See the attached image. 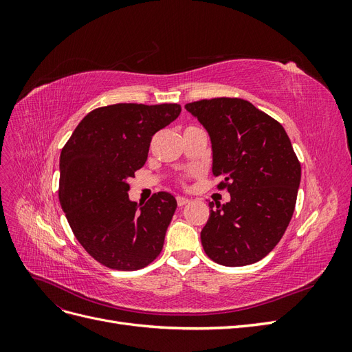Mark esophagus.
Returning <instances> with one entry per match:
<instances>
[{"instance_id": "34e87169", "label": "esophagus", "mask_w": 352, "mask_h": 352, "mask_svg": "<svg viewBox=\"0 0 352 352\" xmlns=\"http://www.w3.org/2000/svg\"><path fill=\"white\" fill-rule=\"evenodd\" d=\"M176 202H177V206H179V207H184V206H186V204H188L189 199H188V198H185V197H177V198H176Z\"/></svg>"}]
</instances>
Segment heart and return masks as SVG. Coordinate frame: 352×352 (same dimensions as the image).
I'll return each mask as SVG.
<instances>
[{
  "mask_svg": "<svg viewBox=\"0 0 352 352\" xmlns=\"http://www.w3.org/2000/svg\"><path fill=\"white\" fill-rule=\"evenodd\" d=\"M180 184H182V185H185V184H186V176L180 177Z\"/></svg>",
  "mask_w": 352,
  "mask_h": 352,
  "instance_id": "1",
  "label": "heart"
}]
</instances>
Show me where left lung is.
Returning a JSON list of instances; mask_svg holds the SVG:
<instances>
[{
    "mask_svg": "<svg viewBox=\"0 0 352 352\" xmlns=\"http://www.w3.org/2000/svg\"><path fill=\"white\" fill-rule=\"evenodd\" d=\"M185 109L207 129L217 189L230 194L226 204H208L202 248L228 267L257 263L282 239L295 210L301 164L289 136L242 98L199 100Z\"/></svg>",
    "mask_w": 352,
    "mask_h": 352,
    "instance_id": "left-lung-1",
    "label": "left lung"
}]
</instances>
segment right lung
Segmentation results:
<instances>
[{"label": "right lung", "mask_w": 352, "mask_h": 352, "mask_svg": "<svg viewBox=\"0 0 352 352\" xmlns=\"http://www.w3.org/2000/svg\"><path fill=\"white\" fill-rule=\"evenodd\" d=\"M179 104L120 102L83 117L60 155L58 198L79 243L114 270H140L163 250L177 202L157 192L141 207L129 184L153 136L180 114Z\"/></svg>", "instance_id": "obj_1"}]
</instances>
